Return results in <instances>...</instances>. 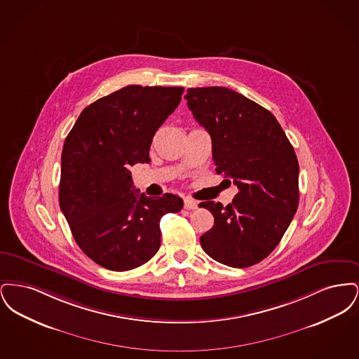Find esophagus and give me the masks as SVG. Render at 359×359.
Returning a JSON list of instances; mask_svg holds the SVG:
<instances>
[{"label": "esophagus", "mask_w": 359, "mask_h": 359, "mask_svg": "<svg viewBox=\"0 0 359 359\" xmlns=\"http://www.w3.org/2000/svg\"><path fill=\"white\" fill-rule=\"evenodd\" d=\"M196 207H198V203L194 199H189V198L184 199V208L186 210H195Z\"/></svg>", "instance_id": "1"}]
</instances>
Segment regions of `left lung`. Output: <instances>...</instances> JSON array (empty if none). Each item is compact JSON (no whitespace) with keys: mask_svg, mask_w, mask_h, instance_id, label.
<instances>
[{"mask_svg":"<svg viewBox=\"0 0 359 359\" xmlns=\"http://www.w3.org/2000/svg\"><path fill=\"white\" fill-rule=\"evenodd\" d=\"M184 98L210 133L215 171L238 187L226 207L199 205L214 215L201 245L223 265L252 266L273 252L297 210V157L273 114L242 94L211 86L188 88Z\"/></svg>","mask_w":359,"mask_h":359,"instance_id":"obj_1","label":"left lung"}]
</instances>
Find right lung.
Here are the masks:
<instances>
[{
  "label": "right lung",
  "mask_w": 359,
  "mask_h": 359,
  "mask_svg": "<svg viewBox=\"0 0 359 359\" xmlns=\"http://www.w3.org/2000/svg\"><path fill=\"white\" fill-rule=\"evenodd\" d=\"M183 91L126 86L88 104L65 141L60 210L78 246L106 269L123 272L148 262L160 248V219L183 208L177 195L140 194L129 171L151 161L154 133Z\"/></svg>",
  "instance_id": "right-lung-1"
}]
</instances>
